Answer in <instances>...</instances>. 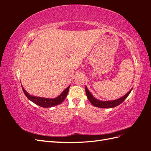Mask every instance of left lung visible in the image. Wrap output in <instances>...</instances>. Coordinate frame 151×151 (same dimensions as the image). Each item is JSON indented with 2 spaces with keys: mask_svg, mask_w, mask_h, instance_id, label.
<instances>
[{
  "mask_svg": "<svg viewBox=\"0 0 151 151\" xmlns=\"http://www.w3.org/2000/svg\"><path fill=\"white\" fill-rule=\"evenodd\" d=\"M86 93L87 95V97H88L89 101L93 105H94L96 107H98V108H111L118 106V105L120 104L123 101L127 98L128 96L129 95L130 92L132 90V88L125 95L123 96L122 98L115 99V100H113V101H100V100H98L97 99H96L91 94V93L89 92L88 88L86 86Z\"/></svg>",
  "mask_w": 151,
  "mask_h": 151,
  "instance_id": "left-lung-1",
  "label": "left lung"
}]
</instances>
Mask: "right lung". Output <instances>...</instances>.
Returning a JSON list of instances; mask_svg holds the SVG:
<instances>
[{
  "label": "right lung",
  "mask_w": 151,
  "mask_h": 151,
  "mask_svg": "<svg viewBox=\"0 0 151 151\" xmlns=\"http://www.w3.org/2000/svg\"><path fill=\"white\" fill-rule=\"evenodd\" d=\"M69 88H70V86L67 87V88L60 94V96H58L56 98L50 99V98H42V97H37V96H35L30 95L29 93L26 92L23 87L22 86V91H23L24 94L26 95V96L28 98V99H29L31 101L33 102L35 104H37L38 106L43 108L53 107L55 106H57L58 104H61L67 96Z\"/></svg>",
  "instance_id": "add662e5"
}]
</instances>
